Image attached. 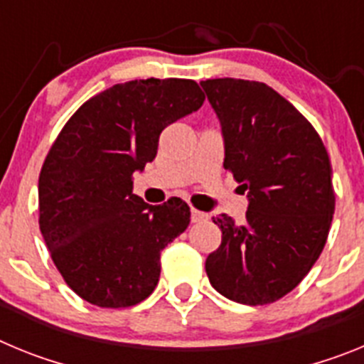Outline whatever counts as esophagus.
Wrapping results in <instances>:
<instances>
[{
  "instance_id": "esophagus-1",
  "label": "esophagus",
  "mask_w": 364,
  "mask_h": 364,
  "mask_svg": "<svg viewBox=\"0 0 364 364\" xmlns=\"http://www.w3.org/2000/svg\"><path fill=\"white\" fill-rule=\"evenodd\" d=\"M208 220V215L202 213V211L198 210H191V222H195V224H200V222H205Z\"/></svg>"
}]
</instances>
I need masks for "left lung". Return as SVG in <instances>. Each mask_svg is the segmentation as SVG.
<instances>
[{
    "mask_svg": "<svg viewBox=\"0 0 364 364\" xmlns=\"http://www.w3.org/2000/svg\"><path fill=\"white\" fill-rule=\"evenodd\" d=\"M220 122L224 169L247 191L246 220L213 222L222 242L205 259L218 294L240 304L279 301L319 259L336 210L332 166L317 131L272 87L200 82Z\"/></svg>",
    "mask_w": 364,
    "mask_h": 364,
    "instance_id": "left-lung-1",
    "label": "left lung"
}]
</instances>
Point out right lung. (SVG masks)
<instances>
[{
	"mask_svg": "<svg viewBox=\"0 0 364 364\" xmlns=\"http://www.w3.org/2000/svg\"><path fill=\"white\" fill-rule=\"evenodd\" d=\"M197 82L118 83L74 112L50 147L38 182L40 230L74 294L100 308H127L153 294L160 252L189 226V205H149L133 175L153 162L160 133L198 111Z\"/></svg>",
	"mask_w": 364,
	"mask_h": 364,
	"instance_id": "add662e5",
	"label": "right lung"
}]
</instances>
